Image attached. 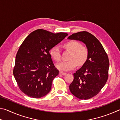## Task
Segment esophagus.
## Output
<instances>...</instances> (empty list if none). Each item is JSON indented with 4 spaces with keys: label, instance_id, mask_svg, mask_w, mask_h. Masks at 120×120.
I'll return each mask as SVG.
<instances>
[{
    "label": "esophagus",
    "instance_id": "34e87169",
    "mask_svg": "<svg viewBox=\"0 0 120 120\" xmlns=\"http://www.w3.org/2000/svg\"><path fill=\"white\" fill-rule=\"evenodd\" d=\"M59 74L60 75H64H64H66V72H62V71H60L59 72Z\"/></svg>",
    "mask_w": 120,
    "mask_h": 120
}]
</instances>
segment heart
Returning a JSON list of instances; mask_svg holds the SVG:
<instances>
[{
  "label": "heart",
  "instance_id": "heart-1",
  "mask_svg": "<svg viewBox=\"0 0 120 120\" xmlns=\"http://www.w3.org/2000/svg\"><path fill=\"white\" fill-rule=\"evenodd\" d=\"M64 47L70 51L68 56L69 60L56 65L59 69L68 71L75 69L77 64L81 66L86 62L88 57V49L85 46H82L80 42L76 40L69 41L64 44ZM50 53L56 62H59L61 60V52L58 46H54L51 49Z\"/></svg>",
  "mask_w": 120,
  "mask_h": 120
}]
</instances>
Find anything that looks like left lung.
<instances>
[{
    "mask_svg": "<svg viewBox=\"0 0 120 120\" xmlns=\"http://www.w3.org/2000/svg\"><path fill=\"white\" fill-rule=\"evenodd\" d=\"M68 38L84 42L88 51L86 62L74 74L70 91L80 99L91 98L98 94L108 79V56L98 40L88 32L74 33Z\"/></svg>",
    "mask_w": 120,
    "mask_h": 120,
    "instance_id": "left-lung-1",
    "label": "left lung"
}]
</instances>
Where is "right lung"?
I'll use <instances>...</instances> for the list:
<instances>
[{
    "mask_svg": "<svg viewBox=\"0 0 120 120\" xmlns=\"http://www.w3.org/2000/svg\"><path fill=\"white\" fill-rule=\"evenodd\" d=\"M68 35L43 29L29 34L16 56L13 75L22 92L33 98H41L51 89L53 80L59 75L49 51Z\"/></svg>",
    "mask_w": 120,
    "mask_h": 120,
    "instance_id": "1",
    "label": "right lung"
}]
</instances>
